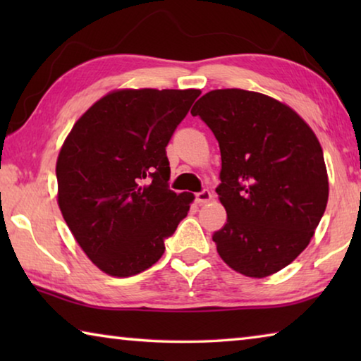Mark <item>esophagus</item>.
Wrapping results in <instances>:
<instances>
[{
  "mask_svg": "<svg viewBox=\"0 0 361 361\" xmlns=\"http://www.w3.org/2000/svg\"><path fill=\"white\" fill-rule=\"evenodd\" d=\"M212 199H213V194L209 191V189H204V191L195 194V202L200 204V205L210 202Z\"/></svg>",
  "mask_w": 361,
  "mask_h": 361,
  "instance_id": "obj_1",
  "label": "esophagus"
}]
</instances>
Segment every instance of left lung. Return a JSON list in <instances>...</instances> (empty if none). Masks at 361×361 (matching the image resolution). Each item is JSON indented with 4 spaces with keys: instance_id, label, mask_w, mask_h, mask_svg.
Here are the masks:
<instances>
[{
    "instance_id": "left-lung-1",
    "label": "left lung",
    "mask_w": 361,
    "mask_h": 361,
    "mask_svg": "<svg viewBox=\"0 0 361 361\" xmlns=\"http://www.w3.org/2000/svg\"><path fill=\"white\" fill-rule=\"evenodd\" d=\"M191 113L221 151L216 192L228 221L213 234L218 255L242 276H272L304 252L325 213L319 138L295 109L252 90H210Z\"/></svg>"
}]
</instances>
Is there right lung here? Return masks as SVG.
<instances>
[{
	"mask_svg": "<svg viewBox=\"0 0 361 361\" xmlns=\"http://www.w3.org/2000/svg\"><path fill=\"white\" fill-rule=\"evenodd\" d=\"M197 89H118L97 100L57 157V202L78 245L111 277H132L164 255L194 194L169 189L166 146Z\"/></svg>",
	"mask_w": 361,
	"mask_h": 361,
	"instance_id": "right-lung-1",
	"label": "right lung"
}]
</instances>
